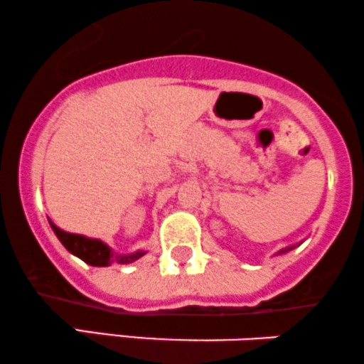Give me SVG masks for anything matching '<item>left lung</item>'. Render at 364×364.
<instances>
[{
	"label": "left lung",
	"instance_id": "1",
	"mask_svg": "<svg viewBox=\"0 0 364 364\" xmlns=\"http://www.w3.org/2000/svg\"><path fill=\"white\" fill-rule=\"evenodd\" d=\"M296 246H298V245H292V246H287V248H282L281 252H277V255H282V253H287V252H291V250H292V248H296Z\"/></svg>",
	"mask_w": 364,
	"mask_h": 364
}]
</instances>
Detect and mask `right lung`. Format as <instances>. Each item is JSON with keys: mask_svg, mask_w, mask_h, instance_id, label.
<instances>
[{"mask_svg": "<svg viewBox=\"0 0 364 364\" xmlns=\"http://www.w3.org/2000/svg\"><path fill=\"white\" fill-rule=\"evenodd\" d=\"M54 235L58 236V240L61 241L63 246L68 250L70 253H73L75 257L82 258L83 262L89 263V265L94 267H107L111 263H121V265H127V263H132L139 260L140 257H144L145 252H135L129 255H118L114 253L106 243H102L101 240H90V237H85L82 235H72V232H66L63 229L54 225L51 220Z\"/></svg>", "mask_w": 364, "mask_h": 364, "instance_id": "obj_1", "label": "right lung"}]
</instances>
